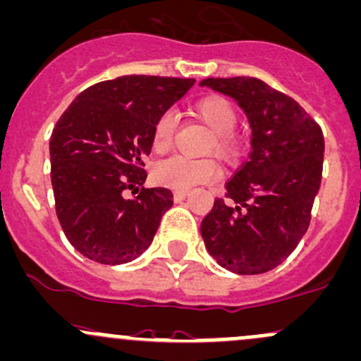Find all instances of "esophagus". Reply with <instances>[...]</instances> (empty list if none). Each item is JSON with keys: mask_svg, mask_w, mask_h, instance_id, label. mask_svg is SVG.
Listing matches in <instances>:
<instances>
[{"mask_svg": "<svg viewBox=\"0 0 361 361\" xmlns=\"http://www.w3.org/2000/svg\"><path fill=\"white\" fill-rule=\"evenodd\" d=\"M188 195V190H176L174 192V202H181V200L185 199V197Z\"/></svg>", "mask_w": 361, "mask_h": 361, "instance_id": "esophagus-1", "label": "esophagus"}]
</instances>
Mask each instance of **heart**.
<instances>
[{"label": "heart", "instance_id": "obj_1", "mask_svg": "<svg viewBox=\"0 0 361 361\" xmlns=\"http://www.w3.org/2000/svg\"><path fill=\"white\" fill-rule=\"evenodd\" d=\"M193 116L211 131L207 150L214 152L223 161H233L240 152V143L235 136L237 111L225 97L209 94L200 98L193 107ZM174 114L164 112L155 121L152 130V150L155 154H166L173 145ZM219 169L212 159H187L181 155L157 162L152 169V178L157 185L173 190H190L200 183H209L218 178Z\"/></svg>", "mask_w": 361, "mask_h": 361}]
</instances>
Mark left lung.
Segmentation results:
<instances>
[{
	"instance_id": "left-lung-1",
	"label": "left lung",
	"mask_w": 361,
	"mask_h": 361,
	"mask_svg": "<svg viewBox=\"0 0 361 361\" xmlns=\"http://www.w3.org/2000/svg\"><path fill=\"white\" fill-rule=\"evenodd\" d=\"M200 86L231 97L247 116L249 159L226 181L202 219L207 250L223 268L257 275L298 247L311 219L324 169V133L282 91L256 78H207Z\"/></svg>"
}]
</instances>
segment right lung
I'll use <instances>...</instances> for the list:
<instances>
[{"label":"right lung","mask_w":361,"mask_h":361,"mask_svg":"<svg viewBox=\"0 0 361 361\" xmlns=\"http://www.w3.org/2000/svg\"><path fill=\"white\" fill-rule=\"evenodd\" d=\"M195 79L121 75L90 86L62 114L50 138L51 185L63 233L82 256L102 264L136 259L173 206L168 188H145L155 121ZM138 190V188H136Z\"/></svg>","instance_id":"add662e5"}]
</instances>
